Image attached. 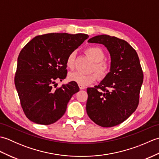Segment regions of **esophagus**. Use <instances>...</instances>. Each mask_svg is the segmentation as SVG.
Here are the masks:
<instances>
[{
  "label": "esophagus",
  "instance_id": "obj_1",
  "mask_svg": "<svg viewBox=\"0 0 159 159\" xmlns=\"http://www.w3.org/2000/svg\"><path fill=\"white\" fill-rule=\"evenodd\" d=\"M79 87L80 89H85L86 88V87L85 85H80V84H79Z\"/></svg>",
  "mask_w": 159,
  "mask_h": 159
}]
</instances>
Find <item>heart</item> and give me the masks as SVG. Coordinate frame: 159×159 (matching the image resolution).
Instances as JSON below:
<instances>
[{"instance_id": "obj_1", "label": "heart", "mask_w": 159, "mask_h": 159, "mask_svg": "<svg viewBox=\"0 0 159 159\" xmlns=\"http://www.w3.org/2000/svg\"><path fill=\"white\" fill-rule=\"evenodd\" d=\"M85 52L95 64L93 70H96L101 78L105 77L110 70V65L106 61L103 60L104 58V52L99 47L90 46L87 48ZM75 52H72L67 56L66 59V66L67 68L73 70L75 66ZM98 78V75L96 72L89 74H85L80 72H73L68 74V79L71 81L76 82L78 84L83 85H87L95 81Z\"/></svg>"}]
</instances>
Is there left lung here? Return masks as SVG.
<instances>
[{
  "label": "left lung",
  "mask_w": 159,
  "mask_h": 159,
  "mask_svg": "<svg viewBox=\"0 0 159 159\" xmlns=\"http://www.w3.org/2000/svg\"><path fill=\"white\" fill-rule=\"evenodd\" d=\"M89 43H101L109 50L110 72L98 86L88 87L86 111L94 123L112 127L122 123L138 107L143 74L136 50L125 40L107 35Z\"/></svg>",
  "instance_id": "left-lung-1"
}]
</instances>
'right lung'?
<instances>
[{"label":"right lung","instance_id":"obj_1","mask_svg":"<svg viewBox=\"0 0 159 159\" xmlns=\"http://www.w3.org/2000/svg\"><path fill=\"white\" fill-rule=\"evenodd\" d=\"M89 35L53 33L35 37L20 51L14 79L24 113L34 123L49 125L65 113L76 82L55 87L66 79V59Z\"/></svg>","mask_w":159,"mask_h":159}]
</instances>
